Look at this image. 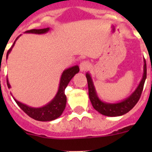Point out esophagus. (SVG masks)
<instances>
[{
    "mask_svg": "<svg viewBox=\"0 0 152 152\" xmlns=\"http://www.w3.org/2000/svg\"><path fill=\"white\" fill-rule=\"evenodd\" d=\"M91 67V63L88 61H84L80 64V69L81 72H85Z\"/></svg>",
    "mask_w": 152,
    "mask_h": 152,
    "instance_id": "esophagus-1",
    "label": "esophagus"
}]
</instances>
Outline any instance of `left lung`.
Wrapping results in <instances>:
<instances>
[{
    "label": "left lung",
    "mask_w": 152,
    "mask_h": 152,
    "mask_svg": "<svg viewBox=\"0 0 152 152\" xmlns=\"http://www.w3.org/2000/svg\"><path fill=\"white\" fill-rule=\"evenodd\" d=\"M146 76H147V68H146V61L144 60V73L140 84H139L138 88L135 89L129 97L123 100V101L116 103H109L103 102L98 98L96 95V90H95L94 83L91 79V75L89 73L86 74V77L88 80V93H89V98L92 103L93 107L97 112L101 113L102 115L107 116H119L127 113L132 109L135 106L140 96L142 95L144 84L145 81Z\"/></svg>",
    "instance_id": "1"
}]
</instances>
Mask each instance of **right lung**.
I'll use <instances>...</instances> for the list:
<instances>
[{
  "label": "right lung",
  "mask_w": 152,
  "mask_h": 152,
  "mask_svg": "<svg viewBox=\"0 0 152 152\" xmlns=\"http://www.w3.org/2000/svg\"><path fill=\"white\" fill-rule=\"evenodd\" d=\"M49 30V28H45V29H33L26 31L25 33H35V34H43V33H47ZM18 37L17 38V39H18ZM15 42H13L11 48L8 50L7 53V58L10 51L12 50V48H13L14 44H15ZM78 72L79 67L77 65H75V66L64 70L62 75H61L59 88H58V91L56 96L53 98V100L52 101L49 102V103H47L46 105H45L44 107H39V108L30 107L29 106H26V104H23V103L19 102L18 100H16L15 98H13V99L16 101L17 105L20 107L23 110V112L26 113L29 117L33 118V119H36V120H38V121H52V120H54V119L59 117L62 114L63 111H64V108H65V106H66L67 102L66 96L64 94V90H65L66 87L68 86V83L70 82V80H72V77L76 74L78 73ZM7 84L8 88H10V85L9 82H8L7 79Z\"/></svg>",
  "instance_id": "1"
}]
</instances>
